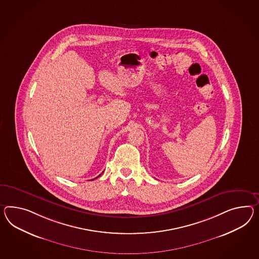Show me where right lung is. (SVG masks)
Wrapping results in <instances>:
<instances>
[{
	"label": "right lung",
	"instance_id": "1",
	"mask_svg": "<svg viewBox=\"0 0 259 259\" xmlns=\"http://www.w3.org/2000/svg\"><path fill=\"white\" fill-rule=\"evenodd\" d=\"M102 172H101V174H102ZM101 174H100V175H101ZM100 176H99V177H100ZM99 177H97V178H96V179H98V178H99Z\"/></svg>",
	"mask_w": 259,
	"mask_h": 259
}]
</instances>
